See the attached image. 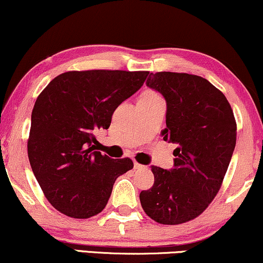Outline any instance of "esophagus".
Segmentation results:
<instances>
[{
    "mask_svg": "<svg viewBox=\"0 0 263 263\" xmlns=\"http://www.w3.org/2000/svg\"><path fill=\"white\" fill-rule=\"evenodd\" d=\"M143 167H144V166L141 165V164H138V162H135V168H136V170H142Z\"/></svg>",
    "mask_w": 263,
    "mask_h": 263,
    "instance_id": "obj_1",
    "label": "esophagus"
}]
</instances>
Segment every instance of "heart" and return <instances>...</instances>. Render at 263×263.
Masks as SVG:
<instances>
[{
  "label": "heart",
  "mask_w": 263,
  "mask_h": 263,
  "mask_svg": "<svg viewBox=\"0 0 263 263\" xmlns=\"http://www.w3.org/2000/svg\"><path fill=\"white\" fill-rule=\"evenodd\" d=\"M141 98H147V99H158V98H161L160 96L156 95L155 92H145L144 95L142 96Z\"/></svg>",
  "instance_id": "b5f03b06"
}]
</instances>
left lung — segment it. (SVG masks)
Masks as SVG:
<instances>
[{
	"label": "left lung",
	"instance_id": "obj_1",
	"mask_svg": "<svg viewBox=\"0 0 263 263\" xmlns=\"http://www.w3.org/2000/svg\"><path fill=\"white\" fill-rule=\"evenodd\" d=\"M147 86L164 96V141L176 143L171 170L152 166L154 184L139 194L142 208L161 224L198 217L220 191L237 142V122L227 98L201 76L160 71Z\"/></svg>",
	"mask_w": 263,
	"mask_h": 263
}]
</instances>
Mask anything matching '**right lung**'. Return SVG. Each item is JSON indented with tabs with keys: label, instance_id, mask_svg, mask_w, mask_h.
Returning <instances> with one entry per match:
<instances>
[{
	"label": "right lung",
	"instance_id": "1",
	"mask_svg": "<svg viewBox=\"0 0 263 263\" xmlns=\"http://www.w3.org/2000/svg\"><path fill=\"white\" fill-rule=\"evenodd\" d=\"M148 71H68L36 99L28 156L43 194L62 214L89 218L105 208L116 178L131 159L96 151V132L109 128L112 112L144 84Z\"/></svg>",
	"mask_w": 263,
	"mask_h": 263
}]
</instances>
